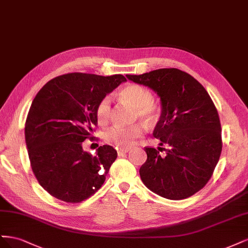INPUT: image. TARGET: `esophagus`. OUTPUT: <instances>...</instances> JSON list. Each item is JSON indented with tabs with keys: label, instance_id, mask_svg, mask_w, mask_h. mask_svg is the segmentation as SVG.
Segmentation results:
<instances>
[{
	"label": "esophagus",
	"instance_id": "1",
	"mask_svg": "<svg viewBox=\"0 0 248 248\" xmlns=\"http://www.w3.org/2000/svg\"><path fill=\"white\" fill-rule=\"evenodd\" d=\"M130 151V149H127V148H119V149H117V155H124V154H127Z\"/></svg>",
	"mask_w": 248,
	"mask_h": 248
}]
</instances>
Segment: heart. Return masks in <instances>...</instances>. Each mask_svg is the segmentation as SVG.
<instances>
[{
	"mask_svg": "<svg viewBox=\"0 0 248 248\" xmlns=\"http://www.w3.org/2000/svg\"><path fill=\"white\" fill-rule=\"evenodd\" d=\"M119 97L135 108V117H140L147 123H154L158 117V109L153 103L154 97L145 87L138 84H129L119 92ZM111 114V101L104 97L95 107V115L101 124H106ZM144 133L139 124L132 125H114L105 132L104 139L108 144L118 148H130Z\"/></svg>",
	"mask_w": 248,
	"mask_h": 248,
	"instance_id": "b5f03b06",
	"label": "heart"
}]
</instances>
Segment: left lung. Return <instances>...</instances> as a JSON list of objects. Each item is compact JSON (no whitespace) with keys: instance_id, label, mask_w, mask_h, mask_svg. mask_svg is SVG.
Instances as JSON below:
<instances>
[{"instance_id":"left-lung-1","label":"left lung","mask_w":248,"mask_h":248,"mask_svg":"<svg viewBox=\"0 0 248 248\" xmlns=\"http://www.w3.org/2000/svg\"><path fill=\"white\" fill-rule=\"evenodd\" d=\"M126 77L161 98L154 136L169 146L144 148L147 159L139 171L143 183L169 200L195 195L211 178L222 148L219 116L210 95L193 76L175 68ZM163 150L165 156L159 154Z\"/></svg>"}]
</instances>
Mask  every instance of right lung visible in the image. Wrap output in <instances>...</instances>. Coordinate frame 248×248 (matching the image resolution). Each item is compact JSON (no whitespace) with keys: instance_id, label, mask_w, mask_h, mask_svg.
<instances>
[{"instance_id":"1","label":"right lung","mask_w":248,"mask_h":248,"mask_svg":"<svg viewBox=\"0 0 248 248\" xmlns=\"http://www.w3.org/2000/svg\"><path fill=\"white\" fill-rule=\"evenodd\" d=\"M124 81L121 74L69 73L51 79L36 94L26 121V144L34 175L52 197L81 203L105 181L116 150L103 145L92 155L82 142L93 138L99 101Z\"/></svg>"}]
</instances>
